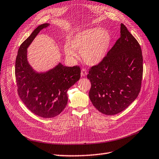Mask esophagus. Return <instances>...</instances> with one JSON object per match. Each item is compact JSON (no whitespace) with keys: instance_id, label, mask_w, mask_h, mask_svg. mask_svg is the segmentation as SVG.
Segmentation results:
<instances>
[{"instance_id":"1","label":"esophagus","mask_w":159,"mask_h":159,"mask_svg":"<svg viewBox=\"0 0 159 159\" xmlns=\"http://www.w3.org/2000/svg\"><path fill=\"white\" fill-rule=\"evenodd\" d=\"M87 75V72L86 70V69L85 68H83L82 70H81V76H84Z\"/></svg>"}]
</instances>
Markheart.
Instances as JSON below:
<instances>
[{
    "label": "heart",
    "instance_id": "1",
    "mask_svg": "<svg viewBox=\"0 0 159 159\" xmlns=\"http://www.w3.org/2000/svg\"><path fill=\"white\" fill-rule=\"evenodd\" d=\"M111 37L109 31L98 27L89 28L77 33L70 44L64 46V52L69 58L76 57L75 50L80 52L83 60L89 65H96L107 55Z\"/></svg>",
    "mask_w": 159,
    "mask_h": 159
}]
</instances>
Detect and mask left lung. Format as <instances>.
Segmentation results:
<instances>
[{"label":"left lung","instance_id":"1","mask_svg":"<svg viewBox=\"0 0 159 159\" xmlns=\"http://www.w3.org/2000/svg\"><path fill=\"white\" fill-rule=\"evenodd\" d=\"M120 38L103 60L89 68V98L99 111L116 115L135 100L141 89L143 58L139 43L121 23Z\"/></svg>","mask_w":159,"mask_h":159}]
</instances>
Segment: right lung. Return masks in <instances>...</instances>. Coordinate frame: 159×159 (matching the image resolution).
<instances>
[{
    "instance_id": "add662e5",
    "label": "right lung",
    "mask_w": 159,
    "mask_h": 159,
    "mask_svg": "<svg viewBox=\"0 0 159 159\" xmlns=\"http://www.w3.org/2000/svg\"><path fill=\"white\" fill-rule=\"evenodd\" d=\"M38 26L20 46L15 60V78L18 95L28 109L39 117L50 118L59 115L68 103V89L80 77L79 66H64L60 63L46 73L35 72L27 60V48L42 29Z\"/></svg>"
}]
</instances>
